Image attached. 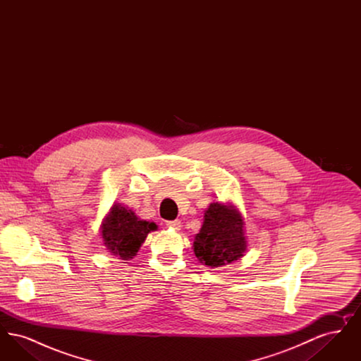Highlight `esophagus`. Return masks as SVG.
<instances>
[{"label": "esophagus", "instance_id": "34e87169", "mask_svg": "<svg viewBox=\"0 0 361 361\" xmlns=\"http://www.w3.org/2000/svg\"><path fill=\"white\" fill-rule=\"evenodd\" d=\"M166 226L171 227V228H174V230H180V228H181V222H180L178 219H176V221H168Z\"/></svg>", "mask_w": 361, "mask_h": 361}]
</instances>
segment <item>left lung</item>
Segmentation results:
<instances>
[{
	"mask_svg": "<svg viewBox=\"0 0 361 361\" xmlns=\"http://www.w3.org/2000/svg\"><path fill=\"white\" fill-rule=\"evenodd\" d=\"M246 250L243 221L234 207L211 203L193 242L195 256L207 267H222L242 257Z\"/></svg>",
	"mask_w": 361,
	"mask_h": 361,
	"instance_id": "obj_1",
	"label": "left lung"
}]
</instances>
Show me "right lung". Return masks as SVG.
<instances>
[{"mask_svg": "<svg viewBox=\"0 0 361 361\" xmlns=\"http://www.w3.org/2000/svg\"><path fill=\"white\" fill-rule=\"evenodd\" d=\"M155 228L157 226L153 222L139 221L131 209L114 206L104 221V245L114 256L130 259L137 255L147 234Z\"/></svg>", "mask_w": 361, "mask_h": 361, "instance_id": "add662e5", "label": "right lung"}]
</instances>
